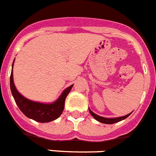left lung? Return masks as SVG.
<instances>
[{
  "label": "left lung",
  "instance_id": "1",
  "mask_svg": "<svg viewBox=\"0 0 156 156\" xmlns=\"http://www.w3.org/2000/svg\"><path fill=\"white\" fill-rule=\"evenodd\" d=\"M89 111H90V114H91V115H93V118H94L95 119H96V120H97V121L100 122H102V123H105V124H113V123H115V122H118L121 121V120L125 119L126 118H127V117H128L129 115L130 114L132 113V112H131V113L128 114V115H125V116L118 117V118L109 119V118H104V117L99 116V115H96V114H95L94 112H93L91 110H90V108H89Z\"/></svg>",
  "mask_w": 156,
  "mask_h": 156
}]
</instances>
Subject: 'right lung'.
I'll use <instances>...</instances> for the list:
<instances>
[{
	"mask_svg": "<svg viewBox=\"0 0 156 156\" xmlns=\"http://www.w3.org/2000/svg\"><path fill=\"white\" fill-rule=\"evenodd\" d=\"M14 66L13 63L12 66ZM10 90L19 109L27 117L39 122H49L58 118L64 109L65 99L70 92L73 85L66 88L57 101L52 104L33 102L23 97L16 90L13 80V68L10 78Z\"/></svg>",
	"mask_w": 156,
	"mask_h": 156,
	"instance_id": "1",
	"label": "right lung"
}]
</instances>
